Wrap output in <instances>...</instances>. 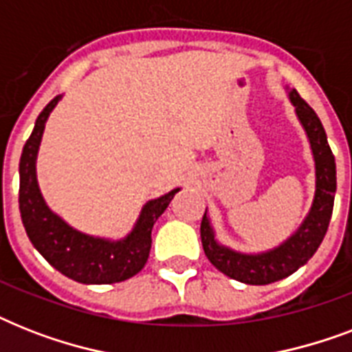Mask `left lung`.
I'll use <instances>...</instances> for the list:
<instances>
[{"instance_id": "obj_1", "label": "left lung", "mask_w": 352, "mask_h": 352, "mask_svg": "<svg viewBox=\"0 0 352 352\" xmlns=\"http://www.w3.org/2000/svg\"><path fill=\"white\" fill-rule=\"evenodd\" d=\"M290 104L294 106L296 117L311 144L314 159V197L311 208L296 228L278 246L263 252H241L223 245L215 237V228L210 221L208 210L201 221V241L210 263L219 272L246 285H268L289 278L305 265L327 234L329 221L333 215L334 193H336V162L329 148L327 135L322 122L298 91L287 87Z\"/></svg>"}]
</instances>
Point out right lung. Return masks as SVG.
Segmentation results:
<instances>
[{
    "label": "right lung",
    "instance_id": "1",
    "mask_svg": "<svg viewBox=\"0 0 352 352\" xmlns=\"http://www.w3.org/2000/svg\"><path fill=\"white\" fill-rule=\"evenodd\" d=\"M60 100L62 95L54 96L38 115L34 129L25 142L19 159V214L25 232L36 250L63 276L85 285L118 283L133 278L144 268L149 257L155 221L164 214L181 188H173L160 197L149 199L131 230L120 239L76 230L49 208L36 177V159L47 118Z\"/></svg>",
    "mask_w": 352,
    "mask_h": 352
}]
</instances>
